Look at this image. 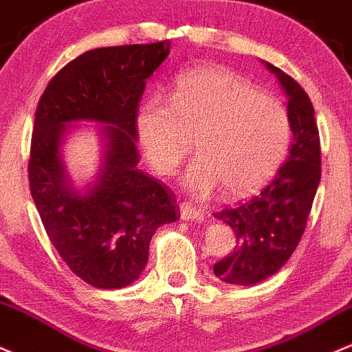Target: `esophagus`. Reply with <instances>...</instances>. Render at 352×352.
Listing matches in <instances>:
<instances>
[{
    "label": "esophagus",
    "mask_w": 352,
    "mask_h": 352,
    "mask_svg": "<svg viewBox=\"0 0 352 352\" xmlns=\"http://www.w3.org/2000/svg\"><path fill=\"white\" fill-rule=\"evenodd\" d=\"M179 209H181V218L184 221H197V223H199V221L204 219V212L201 211L199 208L191 206L189 203H181Z\"/></svg>",
    "instance_id": "obj_1"
}]
</instances>
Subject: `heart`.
<instances>
[{
    "instance_id": "b5f03b06",
    "label": "heart",
    "mask_w": 352,
    "mask_h": 352,
    "mask_svg": "<svg viewBox=\"0 0 352 352\" xmlns=\"http://www.w3.org/2000/svg\"><path fill=\"white\" fill-rule=\"evenodd\" d=\"M138 134L156 173L173 176L192 149L186 184L195 195L228 197L263 186L286 157L293 124L286 106L232 71L208 66L177 78L171 102L141 108Z\"/></svg>"
}]
</instances>
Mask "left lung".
<instances>
[{"instance_id": "8db88e82", "label": "left lung", "mask_w": 352, "mask_h": 352, "mask_svg": "<svg viewBox=\"0 0 352 352\" xmlns=\"http://www.w3.org/2000/svg\"><path fill=\"white\" fill-rule=\"evenodd\" d=\"M287 94L293 144L286 163L256 196L214 216L236 232L234 250L214 264L229 284L251 286L276 274L301 241L321 179V141L307 93L289 74L266 63Z\"/></svg>"}]
</instances>
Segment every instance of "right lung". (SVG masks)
<instances>
[{"label": "right lung", "mask_w": 352, "mask_h": 352, "mask_svg": "<svg viewBox=\"0 0 352 352\" xmlns=\"http://www.w3.org/2000/svg\"><path fill=\"white\" fill-rule=\"evenodd\" d=\"M166 41L98 48L51 78L39 98L28 181L43 226L63 261L100 289L128 286L148 261L156 229L179 218L176 195L138 169V111L146 80L168 58ZM109 124L105 168L86 195L69 188L57 146L65 124Z\"/></svg>", "instance_id": "add662e5"}]
</instances>
